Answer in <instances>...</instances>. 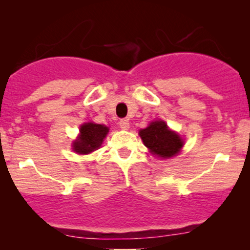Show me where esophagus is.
Wrapping results in <instances>:
<instances>
[{
  "instance_id": "1",
  "label": "esophagus",
  "mask_w": 250,
  "mask_h": 250,
  "mask_svg": "<svg viewBox=\"0 0 250 250\" xmlns=\"http://www.w3.org/2000/svg\"><path fill=\"white\" fill-rule=\"evenodd\" d=\"M118 125H119V127H121L122 129H125V131L129 128V123H128V121H126V119H122V121H119Z\"/></svg>"
}]
</instances>
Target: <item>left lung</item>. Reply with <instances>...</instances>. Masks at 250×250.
<instances>
[{
	"label": "left lung",
	"mask_w": 250,
	"mask_h": 250,
	"mask_svg": "<svg viewBox=\"0 0 250 250\" xmlns=\"http://www.w3.org/2000/svg\"><path fill=\"white\" fill-rule=\"evenodd\" d=\"M140 136L146 148L162 158L175 156L183 146L182 139L176 133L169 131L163 121L152 122L148 127L140 131Z\"/></svg>",
	"instance_id": "8db88e82"
}]
</instances>
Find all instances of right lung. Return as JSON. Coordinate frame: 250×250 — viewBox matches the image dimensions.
Here are the masks:
<instances>
[{
  "mask_svg": "<svg viewBox=\"0 0 250 250\" xmlns=\"http://www.w3.org/2000/svg\"><path fill=\"white\" fill-rule=\"evenodd\" d=\"M109 132V128L104 125L86 123L81 126V134L74 142V151L77 153H90L97 150L102 145V141Z\"/></svg>",
  "mask_w": 250,
  "mask_h": 250,
  "instance_id": "right-lung-1",
  "label": "right lung"
}]
</instances>
